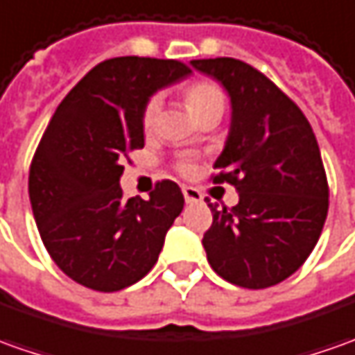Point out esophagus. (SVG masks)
I'll list each match as a JSON object with an SVG mask.
<instances>
[{
  "mask_svg": "<svg viewBox=\"0 0 355 355\" xmlns=\"http://www.w3.org/2000/svg\"><path fill=\"white\" fill-rule=\"evenodd\" d=\"M182 194H184L187 204H198V202H202V192L194 187H182Z\"/></svg>",
  "mask_w": 355,
  "mask_h": 355,
  "instance_id": "1",
  "label": "esophagus"
}]
</instances>
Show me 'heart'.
<instances>
[{
    "mask_svg": "<svg viewBox=\"0 0 355 355\" xmlns=\"http://www.w3.org/2000/svg\"><path fill=\"white\" fill-rule=\"evenodd\" d=\"M159 105H161L159 96L149 98V103L144 108V126L146 128L153 126V122L157 118ZM187 105L190 108V112L198 118L202 112H206L208 108L223 105V93H221V89L218 85L208 83V81H200V83H194V85H190L187 89ZM192 167L194 165H192L190 159H184L180 163L182 171H192Z\"/></svg>",
    "mask_w": 355,
    "mask_h": 355,
    "instance_id": "1",
    "label": "heart"
}]
</instances>
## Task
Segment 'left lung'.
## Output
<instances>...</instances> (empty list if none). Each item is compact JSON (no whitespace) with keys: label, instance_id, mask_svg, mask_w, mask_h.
Instances as JSON below:
<instances>
[{"label":"left lung","instance_id":"8db88e82","mask_svg":"<svg viewBox=\"0 0 355 355\" xmlns=\"http://www.w3.org/2000/svg\"><path fill=\"white\" fill-rule=\"evenodd\" d=\"M231 98V124L214 168L237 188L231 209L208 204L211 227L202 245L223 279L264 289L307 260L329 211L319 144L299 107L259 69L235 58L192 60Z\"/></svg>","mask_w":355,"mask_h":355}]
</instances>
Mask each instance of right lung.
<instances>
[{"label":"right lung","instance_id":"right-lung-1","mask_svg":"<svg viewBox=\"0 0 355 355\" xmlns=\"http://www.w3.org/2000/svg\"><path fill=\"white\" fill-rule=\"evenodd\" d=\"M192 73L177 60L122 56L95 66L60 103L28 173V196L46 250L66 276L95 291L141 279L184 208L177 182L149 200L124 198L128 151L144 147V108Z\"/></svg>","mask_w":355,"mask_h":355}]
</instances>
